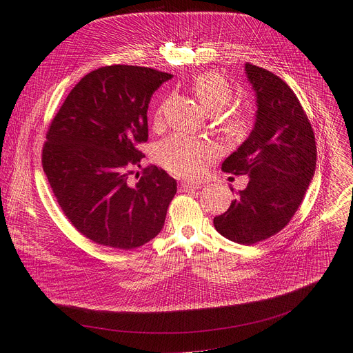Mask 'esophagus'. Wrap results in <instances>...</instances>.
Returning <instances> with one entry per match:
<instances>
[{
    "instance_id": "1",
    "label": "esophagus",
    "mask_w": 353,
    "mask_h": 353,
    "mask_svg": "<svg viewBox=\"0 0 353 353\" xmlns=\"http://www.w3.org/2000/svg\"><path fill=\"white\" fill-rule=\"evenodd\" d=\"M180 189L183 192H194L201 189V183H194V181H181L180 183Z\"/></svg>"
}]
</instances>
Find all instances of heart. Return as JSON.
Returning a JSON list of instances; mask_svg holds the SVG:
<instances>
[{
    "label": "heart",
    "instance_id": "b5f03b06",
    "mask_svg": "<svg viewBox=\"0 0 353 353\" xmlns=\"http://www.w3.org/2000/svg\"><path fill=\"white\" fill-rule=\"evenodd\" d=\"M193 91L201 105L210 114H217V124L229 136H240L248 125L245 111L230 108L223 110L233 99V90L229 81L216 71L201 72L193 80ZM163 105L157 108L153 121L159 124L163 119ZM213 147L209 143L199 141L183 134H173L160 141L156 147V159L159 164L174 176L192 177L201 173L205 164L213 154Z\"/></svg>",
    "mask_w": 353,
    "mask_h": 353
}]
</instances>
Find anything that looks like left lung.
Here are the masks:
<instances>
[{
    "label": "left lung",
    "instance_id": "8db88e82",
    "mask_svg": "<svg viewBox=\"0 0 353 353\" xmlns=\"http://www.w3.org/2000/svg\"><path fill=\"white\" fill-rule=\"evenodd\" d=\"M245 68L256 91V123L221 169L250 180L213 225L232 242L250 246L279 233L299 209L316 167V141L293 90L272 71L250 63Z\"/></svg>",
    "mask_w": 353,
    "mask_h": 353
}]
</instances>
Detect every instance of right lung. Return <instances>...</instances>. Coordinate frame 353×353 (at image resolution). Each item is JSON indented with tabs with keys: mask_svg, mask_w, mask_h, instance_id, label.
<instances>
[{
	"mask_svg": "<svg viewBox=\"0 0 353 353\" xmlns=\"http://www.w3.org/2000/svg\"><path fill=\"white\" fill-rule=\"evenodd\" d=\"M172 74L137 65H105L74 87L52 119L41 163L70 223L92 242L130 250L164 226L177 183L147 165L128 183L148 139L147 108Z\"/></svg>",
	"mask_w": 353,
	"mask_h": 353,
	"instance_id": "obj_1",
	"label": "right lung"
}]
</instances>
